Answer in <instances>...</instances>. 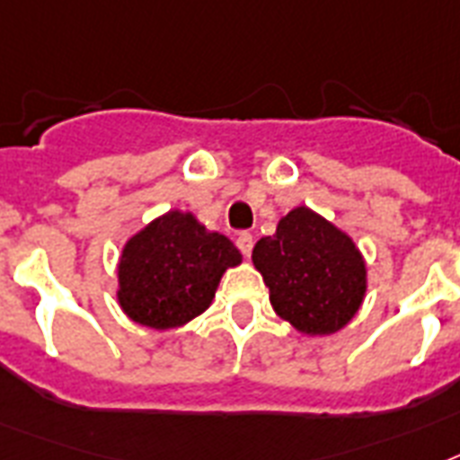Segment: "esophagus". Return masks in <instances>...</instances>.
Returning a JSON list of instances; mask_svg holds the SVG:
<instances>
[{
  "instance_id": "esophagus-1",
  "label": "esophagus",
  "mask_w": 460,
  "mask_h": 460,
  "mask_svg": "<svg viewBox=\"0 0 460 460\" xmlns=\"http://www.w3.org/2000/svg\"><path fill=\"white\" fill-rule=\"evenodd\" d=\"M237 246H239V252L244 253V256H252V249H253L252 233H239Z\"/></svg>"
}]
</instances>
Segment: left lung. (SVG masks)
Segmentation results:
<instances>
[{
  "label": "left lung",
  "instance_id": "1",
  "mask_svg": "<svg viewBox=\"0 0 460 460\" xmlns=\"http://www.w3.org/2000/svg\"><path fill=\"white\" fill-rule=\"evenodd\" d=\"M252 258L275 313L307 336L343 329L367 294V265L355 242L307 207L282 216L272 237L258 239Z\"/></svg>",
  "mask_w": 460,
  "mask_h": 460
}]
</instances>
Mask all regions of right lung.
Here are the masks:
<instances>
[{
    "instance_id": "obj_1",
    "label": "right lung",
    "mask_w": 460,
    "mask_h": 460,
    "mask_svg": "<svg viewBox=\"0 0 460 460\" xmlns=\"http://www.w3.org/2000/svg\"><path fill=\"white\" fill-rule=\"evenodd\" d=\"M239 263L242 253L226 234L173 208L124 244L117 301L138 324L176 329L211 305L223 272Z\"/></svg>"
}]
</instances>
